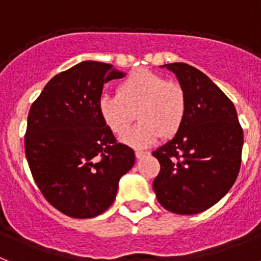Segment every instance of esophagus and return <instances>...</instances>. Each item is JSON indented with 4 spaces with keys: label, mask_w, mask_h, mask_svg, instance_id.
<instances>
[{
    "label": "esophagus",
    "mask_w": 261,
    "mask_h": 261,
    "mask_svg": "<svg viewBox=\"0 0 261 261\" xmlns=\"http://www.w3.org/2000/svg\"><path fill=\"white\" fill-rule=\"evenodd\" d=\"M146 155H148V152H144V151H135V156H137V159H142V158H144Z\"/></svg>",
    "instance_id": "1"
}]
</instances>
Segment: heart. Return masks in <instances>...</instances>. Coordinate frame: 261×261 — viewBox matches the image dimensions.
Returning <instances> with one entry per match:
<instances>
[{"label":"heart","mask_w":261,"mask_h":261,"mask_svg":"<svg viewBox=\"0 0 261 261\" xmlns=\"http://www.w3.org/2000/svg\"><path fill=\"white\" fill-rule=\"evenodd\" d=\"M98 111L115 135H123L137 114L139 123L122 142L134 148H146L163 137L174 135L186 115V95L176 82L161 74L141 69L118 85L117 95H102Z\"/></svg>","instance_id":"obj_1"}]
</instances>
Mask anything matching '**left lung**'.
I'll return each mask as SVG.
<instances>
[{
	"label": "left lung",
	"mask_w": 261,
	"mask_h": 261,
	"mask_svg": "<svg viewBox=\"0 0 261 261\" xmlns=\"http://www.w3.org/2000/svg\"><path fill=\"white\" fill-rule=\"evenodd\" d=\"M186 95V115L171 141L152 152L161 163L154 180L158 201L179 215L216 204L235 183L242 163L243 130L228 97L187 63L163 65Z\"/></svg>",
	"instance_id": "left-lung-1"
}]
</instances>
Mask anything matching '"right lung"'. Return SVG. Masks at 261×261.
<instances>
[{
	"mask_svg": "<svg viewBox=\"0 0 261 261\" xmlns=\"http://www.w3.org/2000/svg\"><path fill=\"white\" fill-rule=\"evenodd\" d=\"M124 75L109 63L83 61L53 76L30 107V171L46 200L70 218L106 211L135 163L133 148L117 143L98 111L105 83Z\"/></svg>",
	"mask_w": 261,
	"mask_h": 261,
	"instance_id": "1",
	"label": "right lung"
}]
</instances>
